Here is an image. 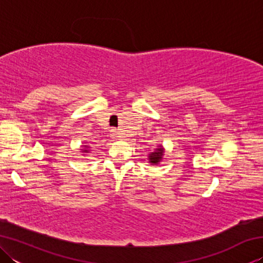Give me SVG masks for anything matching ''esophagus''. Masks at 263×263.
<instances>
[{
  "instance_id": "esophagus-1",
  "label": "esophagus",
  "mask_w": 263,
  "mask_h": 263,
  "mask_svg": "<svg viewBox=\"0 0 263 263\" xmlns=\"http://www.w3.org/2000/svg\"><path fill=\"white\" fill-rule=\"evenodd\" d=\"M111 138H112V139H119L121 136H119V133L117 131L112 130V131H111Z\"/></svg>"
}]
</instances>
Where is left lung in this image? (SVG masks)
<instances>
[{"label": "left lung", "instance_id": "left-lung-1", "mask_svg": "<svg viewBox=\"0 0 263 263\" xmlns=\"http://www.w3.org/2000/svg\"><path fill=\"white\" fill-rule=\"evenodd\" d=\"M163 154H164V148L162 145H159L157 148H155L153 152H151L148 154V162L151 164H159L161 162V160L163 159Z\"/></svg>", "mask_w": 263, "mask_h": 263}]
</instances>
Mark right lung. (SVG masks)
<instances>
[{
	"instance_id": "obj_1",
	"label": "right lung",
	"mask_w": 263,
	"mask_h": 263,
	"mask_svg": "<svg viewBox=\"0 0 263 263\" xmlns=\"http://www.w3.org/2000/svg\"><path fill=\"white\" fill-rule=\"evenodd\" d=\"M84 148H81V152L82 153H89V151H90V148H89V146H83Z\"/></svg>"
}]
</instances>
